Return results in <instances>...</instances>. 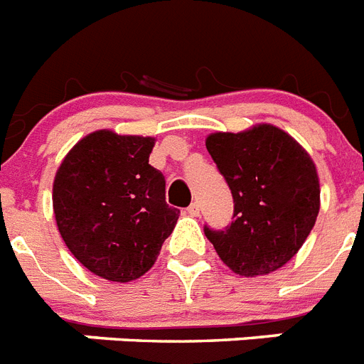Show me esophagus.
Masks as SVG:
<instances>
[{"mask_svg":"<svg viewBox=\"0 0 364 364\" xmlns=\"http://www.w3.org/2000/svg\"><path fill=\"white\" fill-rule=\"evenodd\" d=\"M188 214L191 215V218H197V215L200 214V206H199V203H191L188 206Z\"/></svg>","mask_w":364,"mask_h":364,"instance_id":"1","label":"esophagus"}]
</instances>
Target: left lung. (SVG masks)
Wrapping results in <instances>:
<instances>
[{
    "label": "left lung",
    "mask_w": 364,
    "mask_h": 364,
    "mask_svg": "<svg viewBox=\"0 0 364 364\" xmlns=\"http://www.w3.org/2000/svg\"><path fill=\"white\" fill-rule=\"evenodd\" d=\"M206 149L234 199L230 227H204L215 253L242 277L283 268L301 249L320 212V178L311 154L292 135L266 122L238 134H210Z\"/></svg>",
    "instance_id": "1"
}]
</instances>
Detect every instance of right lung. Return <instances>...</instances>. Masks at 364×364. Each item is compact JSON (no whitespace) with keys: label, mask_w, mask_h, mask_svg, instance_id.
<instances>
[{"label":"right lung","mask_w":364,"mask_h":364,"mask_svg":"<svg viewBox=\"0 0 364 364\" xmlns=\"http://www.w3.org/2000/svg\"><path fill=\"white\" fill-rule=\"evenodd\" d=\"M154 137L96 130L68 150L53 178V214L68 251L95 275H145L175 229L165 178L149 164Z\"/></svg>","instance_id":"right-lung-1"}]
</instances>
